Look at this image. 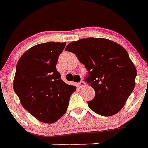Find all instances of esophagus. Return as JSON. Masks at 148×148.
<instances>
[{"instance_id": "1", "label": "esophagus", "mask_w": 148, "mask_h": 148, "mask_svg": "<svg viewBox=\"0 0 148 148\" xmlns=\"http://www.w3.org/2000/svg\"><path fill=\"white\" fill-rule=\"evenodd\" d=\"M78 86H79V87L82 88V87H85V86H86V83L84 82H83V81H80L78 83Z\"/></svg>"}]
</instances>
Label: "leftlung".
I'll list each match as a JSON object with an SVG mask.
<instances>
[{
  "label": "left lung",
  "mask_w": 148,
  "mask_h": 148,
  "mask_svg": "<svg viewBox=\"0 0 148 148\" xmlns=\"http://www.w3.org/2000/svg\"><path fill=\"white\" fill-rule=\"evenodd\" d=\"M66 51L75 53L85 66V82L95 92L87 102L99 115L110 116L124 107L135 86L137 70L128 53L115 42L104 38H88L70 42Z\"/></svg>",
  "instance_id": "left-lung-1"
}]
</instances>
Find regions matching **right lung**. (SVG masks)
<instances>
[{
	"instance_id": "1",
	"label": "right lung",
	"mask_w": 148,
	"mask_h": 148,
	"mask_svg": "<svg viewBox=\"0 0 148 148\" xmlns=\"http://www.w3.org/2000/svg\"><path fill=\"white\" fill-rule=\"evenodd\" d=\"M65 42H48L27 50L16 67L14 90L21 104L39 121L54 123L64 115L76 87L67 84L57 71Z\"/></svg>"
}]
</instances>
